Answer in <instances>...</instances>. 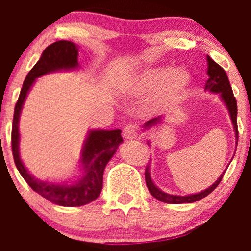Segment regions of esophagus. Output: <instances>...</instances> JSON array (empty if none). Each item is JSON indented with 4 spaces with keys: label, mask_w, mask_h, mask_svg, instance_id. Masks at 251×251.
<instances>
[{
    "label": "esophagus",
    "mask_w": 251,
    "mask_h": 251,
    "mask_svg": "<svg viewBox=\"0 0 251 251\" xmlns=\"http://www.w3.org/2000/svg\"><path fill=\"white\" fill-rule=\"evenodd\" d=\"M123 135L126 140L135 139L138 137V128L133 125L125 126L123 129Z\"/></svg>",
    "instance_id": "34e87169"
}]
</instances>
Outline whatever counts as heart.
<instances>
[{"label": "heart", "mask_w": 251, "mask_h": 251, "mask_svg": "<svg viewBox=\"0 0 251 251\" xmlns=\"http://www.w3.org/2000/svg\"><path fill=\"white\" fill-rule=\"evenodd\" d=\"M190 80V73L183 67L153 68L132 76L126 83L125 91L135 97L152 91L146 101V111L153 114L163 113L179 101L189 87Z\"/></svg>", "instance_id": "obj_1"}]
</instances>
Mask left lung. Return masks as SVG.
I'll return each instance as SVG.
<instances>
[{"instance_id":"1","label":"left lung","mask_w":251,"mask_h":251,"mask_svg":"<svg viewBox=\"0 0 251 251\" xmlns=\"http://www.w3.org/2000/svg\"><path fill=\"white\" fill-rule=\"evenodd\" d=\"M206 61H208V81L205 83V88L204 91H208L210 93H217L220 94V98L222 101L224 102V105L226 106L227 111H229L230 119H231L232 125H234L235 129V137H236V146H237L238 143V129H237V102H236V99L234 97V93H232V88L230 86L229 79H227L226 71L221 67L218 63H216L214 60L211 59L209 55L206 56ZM165 118L163 116L153 118V119L149 120L144 124V129H150L151 127H155V126L163 124ZM150 144V143H149ZM224 174H226V170L223 171V174L220 176L217 180L212 184L211 186H209L208 189H205L204 191L198 192V194H192V195H186V196H177V195H170L166 194L160 190L158 186H155V184L152 180L151 175H150V164L146 166L145 170V180L146 185H148V189L150 194L153 196L154 198H157L158 201H163V203L168 204H181V203H194V201H197L201 200V198L206 197V196L211 194L214 190L217 188L218 184L221 183L222 178H223Z\"/></svg>"}]
</instances>
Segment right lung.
<instances>
[{"mask_svg":"<svg viewBox=\"0 0 251 251\" xmlns=\"http://www.w3.org/2000/svg\"><path fill=\"white\" fill-rule=\"evenodd\" d=\"M79 47L75 43L60 40L43 50L36 65L31 68L22 85L19 100L15 105L11 128V149L14 162L24 179L34 191L46 200L61 206H81L99 197L102 189V175L107 163L123 143L120 129H89L83 144L80 163L82 177L72 183H50L37 179L28 171L20 157V114L25 98L37 77L60 71H74L79 68Z\"/></svg>","mask_w":251,"mask_h":251,"instance_id":"right-lung-1","label":"right lung"}]
</instances>
